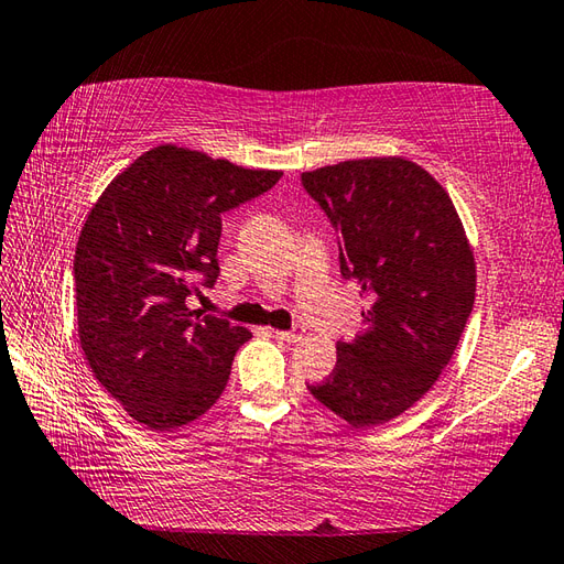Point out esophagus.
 <instances>
[{"label":"esophagus","mask_w":564,"mask_h":564,"mask_svg":"<svg viewBox=\"0 0 564 564\" xmlns=\"http://www.w3.org/2000/svg\"><path fill=\"white\" fill-rule=\"evenodd\" d=\"M271 334L275 339H281V341H297V339H303V334H305V327H293L291 332H281V329H271Z\"/></svg>","instance_id":"esophagus-1"}]
</instances>
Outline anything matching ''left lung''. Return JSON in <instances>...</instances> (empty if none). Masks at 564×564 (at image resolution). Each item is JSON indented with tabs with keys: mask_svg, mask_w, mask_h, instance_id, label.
Listing matches in <instances>:
<instances>
[{
	"mask_svg": "<svg viewBox=\"0 0 564 564\" xmlns=\"http://www.w3.org/2000/svg\"><path fill=\"white\" fill-rule=\"evenodd\" d=\"M301 178L366 301L361 332L337 341V368L307 390L351 426H380L422 400L458 349L475 254L446 188L410 160H346Z\"/></svg>",
	"mask_w": 564,
	"mask_h": 564,
	"instance_id": "8db88e82",
	"label": "left lung"
}]
</instances>
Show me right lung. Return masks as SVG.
Instances as JSON below:
<instances>
[{
	"mask_svg": "<svg viewBox=\"0 0 564 564\" xmlns=\"http://www.w3.org/2000/svg\"><path fill=\"white\" fill-rule=\"evenodd\" d=\"M281 176L160 145L94 203L75 251L79 344L138 424L166 434L218 402L251 332L186 303L220 273V215Z\"/></svg>",
	"mask_w": 564,
	"mask_h": 564,
	"instance_id": "add662e5",
	"label": "right lung"
}]
</instances>
